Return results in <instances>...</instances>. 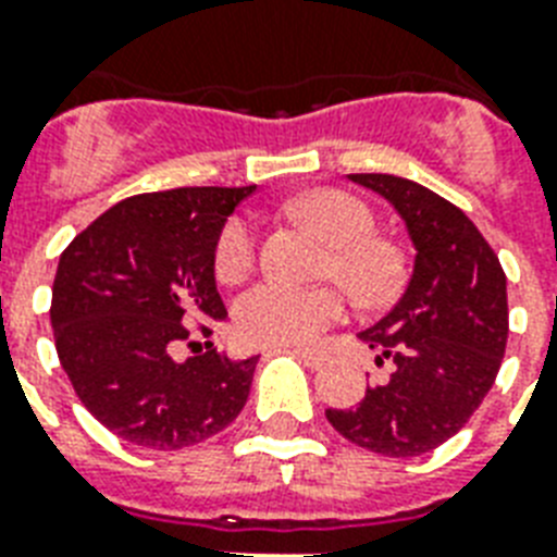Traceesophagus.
<instances>
[{
	"label": "esophagus",
	"mask_w": 557,
	"mask_h": 557,
	"mask_svg": "<svg viewBox=\"0 0 557 557\" xmlns=\"http://www.w3.org/2000/svg\"><path fill=\"white\" fill-rule=\"evenodd\" d=\"M300 361H304L306 367H312V370H318V367H323V361H326V356H321L318 349H309V347H297L292 349Z\"/></svg>",
	"instance_id": "1"
}]
</instances>
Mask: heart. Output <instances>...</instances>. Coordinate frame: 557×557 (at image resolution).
I'll use <instances>...</instances> for the list:
<instances>
[{
	"instance_id": "heart-1",
	"label": "heart",
	"mask_w": 557,
	"mask_h": 557,
	"mask_svg": "<svg viewBox=\"0 0 557 557\" xmlns=\"http://www.w3.org/2000/svg\"><path fill=\"white\" fill-rule=\"evenodd\" d=\"M332 243L323 274L338 277L364 306L393 300L405 286V260L389 243L379 239V222L364 201L344 190H314L295 201ZM257 225L251 216H231L213 245L219 280L239 283L257 262ZM347 314V297L335 286H292L283 280H262L234 306V330L248 344L295 347L309 344Z\"/></svg>"
}]
</instances>
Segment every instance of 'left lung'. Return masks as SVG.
Masks as SVG:
<instances>
[{"label":"left lung","mask_w":557,"mask_h":557,"mask_svg":"<svg viewBox=\"0 0 557 557\" xmlns=\"http://www.w3.org/2000/svg\"><path fill=\"white\" fill-rule=\"evenodd\" d=\"M405 219L416 248L405 295L361 332L393 372L356 407H330L344 440L381 457H422L483 405L509 338L506 274L471 219L428 187L387 173H352Z\"/></svg>","instance_id":"8db88e82"}]
</instances>
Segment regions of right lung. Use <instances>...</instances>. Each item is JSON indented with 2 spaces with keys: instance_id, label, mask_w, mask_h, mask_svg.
I'll use <instances>...</instances> for the list:
<instances>
[{
  "instance_id": "add662e5",
  "label": "right lung",
  "mask_w": 557,
  "mask_h": 557,
  "mask_svg": "<svg viewBox=\"0 0 557 557\" xmlns=\"http://www.w3.org/2000/svg\"><path fill=\"white\" fill-rule=\"evenodd\" d=\"M248 187H176L117 201L72 239L51 288L54 347L83 407L121 440L178 450L225 431L248 401L257 356L176 361L225 321L213 245ZM199 320L197 330L189 323Z\"/></svg>"
}]
</instances>
